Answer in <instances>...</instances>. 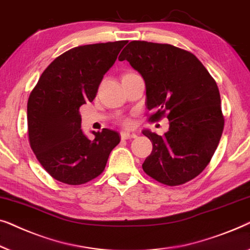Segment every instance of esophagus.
Listing matches in <instances>:
<instances>
[{"label":"esophagus","mask_w":250,"mask_h":250,"mask_svg":"<svg viewBox=\"0 0 250 250\" xmlns=\"http://www.w3.org/2000/svg\"><path fill=\"white\" fill-rule=\"evenodd\" d=\"M137 135L135 132L130 131H121V138L122 139H130V138H136Z\"/></svg>","instance_id":"esophagus-1"}]
</instances>
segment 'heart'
<instances>
[{
    "label": "heart",
    "instance_id": "1",
    "mask_svg": "<svg viewBox=\"0 0 250 250\" xmlns=\"http://www.w3.org/2000/svg\"><path fill=\"white\" fill-rule=\"evenodd\" d=\"M124 124H125V125H128V124H129V121H128V120H125V121H124Z\"/></svg>",
    "mask_w": 250,
    "mask_h": 250
}]
</instances>
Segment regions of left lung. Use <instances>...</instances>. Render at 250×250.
<instances>
[{
    "label": "left lung",
    "mask_w": 250,
    "mask_h": 250,
    "mask_svg": "<svg viewBox=\"0 0 250 250\" xmlns=\"http://www.w3.org/2000/svg\"><path fill=\"white\" fill-rule=\"evenodd\" d=\"M143 77L146 106L167 113L170 126L159 136L143 130L153 144L143 170L161 184L178 186L197 177L215 153L224 119L217 85L196 56L168 44L133 41L119 56Z\"/></svg>",
    "instance_id": "8db88e82"
}]
</instances>
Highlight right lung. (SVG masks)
I'll use <instances>...</instances> for the list:
<instances>
[{"mask_svg": "<svg viewBox=\"0 0 250 250\" xmlns=\"http://www.w3.org/2000/svg\"><path fill=\"white\" fill-rule=\"evenodd\" d=\"M126 41L83 45L56 58L42 73L27 104L31 149L55 180L83 185L104 171L120 143L117 131L82 130L79 107L93 102L98 86Z\"/></svg>", "mask_w": 250, "mask_h": 250, "instance_id": "obj_1", "label": "right lung"}]
</instances>
